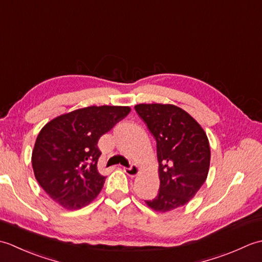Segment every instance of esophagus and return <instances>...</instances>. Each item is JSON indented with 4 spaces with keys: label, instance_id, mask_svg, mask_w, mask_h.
Masks as SVG:
<instances>
[{
    "label": "esophagus",
    "instance_id": "34e87169",
    "mask_svg": "<svg viewBox=\"0 0 262 262\" xmlns=\"http://www.w3.org/2000/svg\"><path fill=\"white\" fill-rule=\"evenodd\" d=\"M124 171L129 177H135V176H137L141 172V168L138 165L134 164V165L129 166V168H124Z\"/></svg>",
    "mask_w": 262,
    "mask_h": 262
}]
</instances>
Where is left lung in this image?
Returning a JSON list of instances; mask_svg holds the SVG:
<instances>
[{
    "instance_id": "8db88e82",
    "label": "left lung",
    "mask_w": 262,
    "mask_h": 262,
    "mask_svg": "<svg viewBox=\"0 0 262 262\" xmlns=\"http://www.w3.org/2000/svg\"><path fill=\"white\" fill-rule=\"evenodd\" d=\"M135 110L157 141L160 189L145 200L157 211L186 205L204 185L208 174L210 148L198 122L174 104L140 103Z\"/></svg>"
}]
</instances>
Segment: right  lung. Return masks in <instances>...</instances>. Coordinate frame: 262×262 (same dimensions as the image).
<instances>
[{
    "mask_svg": "<svg viewBox=\"0 0 262 262\" xmlns=\"http://www.w3.org/2000/svg\"><path fill=\"white\" fill-rule=\"evenodd\" d=\"M129 107L91 105L60 115L41 128L31 163L39 185L69 210L90 204L105 177L98 172V141L129 114Z\"/></svg>",
    "mask_w": 262,
    "mask_h": 262,
    "instance_id": "obj_1",
    "label": "right lung"
}]
</instances>
